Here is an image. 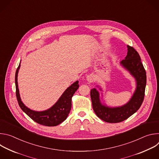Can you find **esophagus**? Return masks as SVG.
Returning <instances> with one entry per match:
<instances>
[{
	"instance_id": "esophagus-1",
	"label": "esophagus",
	"mask_w": 159,
	"mask_h": 159,
	"mask_svg": "<svg viewBox=\"0 0 159 159\" xmlns=\"http://www.w3.org/2000/svg\"><path fill=\"white\" fill-rule=\"evenodd\" d=\"M87 81L89 82H94V80H95V78H94V76L93 75H92V74H90V75H87Z\"/></svg>"
}]
</instances>
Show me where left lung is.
<instances>
[{
  "label": "left lung",
  "instance_id": "obj_1",
  "mask_svg": "<svg viewBox=\"0 0 159 159\" xmlns=\"http://www.w3.org/2000/svg\"><path fill=\"white\" fill-rule=\"evenodd\" d=\"M127 47V55L121 63L134 77L137 83V89L131 100L122 107L110 108L102 105L99 93L96 89L90 90V98L96 115L102 120L110 123H120L128 119L139 109L144 99L147 83L146 71L139 53L129 45Z\"/></svg>",
  "mask_w": 159,
  "mask_h": 159
}]
</instances>
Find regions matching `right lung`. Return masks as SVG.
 <instances>
[{
    "mask_svg": "<svg viewBox=\"0 0 159 159\" xmlns=\"http://www.w3.org/2000/svg\"><path fill=\"white\" fill-rule=\"evenodd\" d=\"M19 67L20 63L16 72L15 83L16 98L21 109L33 121L41 125L55 126L65 121L68 115H69L71 109L72 98L79 87V81L74 82L69 88H67V89L63 93L57 103L50 109L42 112H36L26 107L20 100L19 93L17 77Z\"/></svg>",
    "mask_w": 159,
    "mask_h": 159,
    "instance_id": "obj_1",
    "label": "right lung"
}]
</instances>
